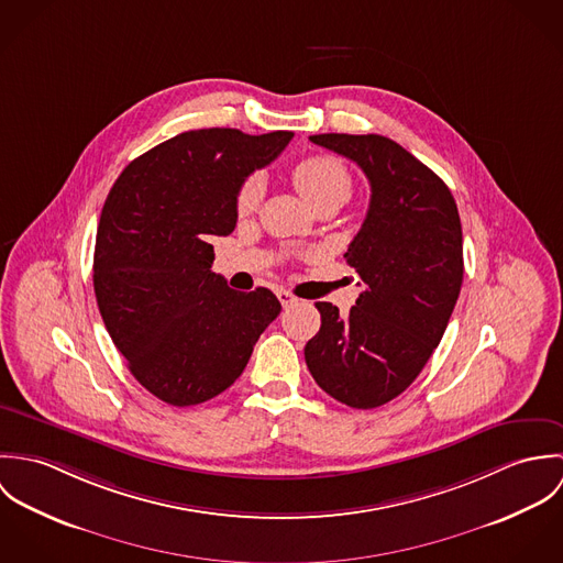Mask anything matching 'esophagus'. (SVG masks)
Masks as SVG:
<instances>
[{
  "instance_id": "1",
  "label": "esophagus",
  "mask_w": 563,
  "mask_h": 563,
  "mask_svg": "<svg viewBox=\"0 0 563 563\" xmlns=\"http://www.w3.org/2000/svg\"><path fill=\"white\" fill-rule=\"evenodd\" d=\"M277 299L282 301V306L284 308H290V306H295L299 299L292 295V292H288V290H277Z\"/></svg>"
}]
</instances>
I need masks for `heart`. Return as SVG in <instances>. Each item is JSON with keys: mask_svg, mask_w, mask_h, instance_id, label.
Returning <instances> with one entry per match:
<instances>
[{"mask_svg": "<svg viewBox=\"0 0 563 563\" xmlns=\"http://www.w3.org/2000/svg\"><path fill=\"white\" fill-rule=\"evenodd\" d=\"M292 184L297 186L299 195L314 206L329 195L349 197L351 192V175L346 166L331 156H312L299 162L292 168ZM262 195V177L251 175L246 177L236 192V210L241 214H249L255 210Z\"/></svg>", "mask_w": 563, "mask_h": 563, "instance_id": "1", "label": "heart"}]
</instances>
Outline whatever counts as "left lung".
Wrapping results in <instances>:
<instances>
[{
	"label": "left lung",
	"instance_id": "obj_1",
	"mask_svg": "<svg viewBox=\"0 0 563 563\" xmlns=\"http://www.w3.org/2000/svg\"><path fill=\"white\" fill-rule=\"evenodd\" d=\"M371 181L362 230L344 260L364 290L346 317L319 301L306 364L322 390L355 409L393 401L440 344L464 279L462 223L449 186L379 134H317Z\"/></svg>",
	"mask_w": 563,
	"mask_h": 563
}]
</instances>
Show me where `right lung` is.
Returning a JSON list of instances; mask_svg holds the SVG:
<instances>
[{"label": "right lung", "instance_id": "1", "mask_svg": "<svg viewBox=\"0 0 563 563\" xmlns=\"http://www.w3.org/2000/svg\"><path fill=\"white\" fill-rule=\"evenodd\" d=\"M292 132L210 128L177 134L130 162L101 210L92 284L103 324L136 382L188 407L228 390L282 303L212 273V236L236 228V192Z\"/></svg>", "mask_w": 563, "mask_h": 563}]
</instances>
